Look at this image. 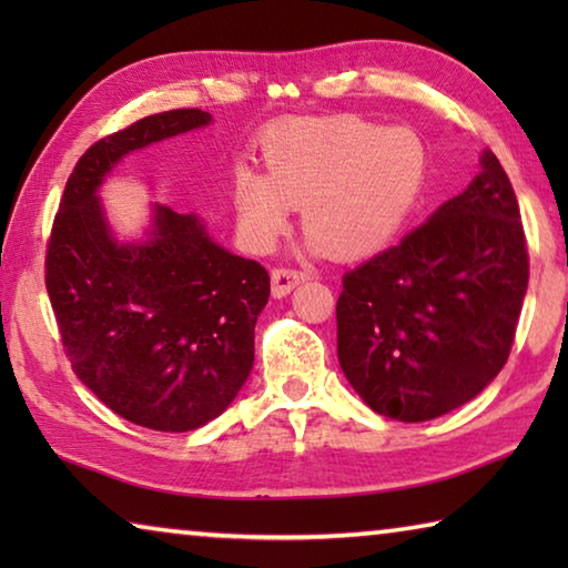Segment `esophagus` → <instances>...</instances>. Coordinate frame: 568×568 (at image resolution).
I'll return each mask as SVG.
<instances>
[{"label":"esophagus","instance_id":"esophagus-1","mask_svg":"<svg viewBox=\"0 0 568 568\" xmlns=\"http://www.w3.org/2000/svg\"><path fill=\"white\" fill-rule=\"evenodd\" d=\"M271 281H273V295L283 297L291 293L297 283L307 281V273L295 271V267H275V271L271 273Z\"/></svg>","mask_w":568,"mask_h":568}]
</instances>
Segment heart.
I'll list each match as a JSON object with an SVG mask.
<instances>
[{"mask_svg": "<svg viewBox=\"0 0 568 568\" xmlns=\"http://www.w3.org/2000/svg\"><path fill=\"white\" fill-rule=\"evenodd\" d=\"M265 172L233 178L237 230L253 250H271L303 205L313 250L363 257L386 247L416 207L428 150L410 128H383L355 114L277 122L261 142Z\"/></svg>", "mask_w": 568, "mask_h": 568, "instance_id": "obj_1", "label": "heart"}]
</instances>
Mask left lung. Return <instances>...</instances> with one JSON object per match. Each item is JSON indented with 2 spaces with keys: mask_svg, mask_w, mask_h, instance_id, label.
I'll return each instance as SVG.
<instances>
[{
  "mask_svg": "<svg viewBox=\"0 0 568 568\" xmlns=\"http://www.w3.org/2000/svg\"><path fill=\"white\" fill-rule=\"evenodd\" d=\"M528 250L511 180L491 150L426 223L343 275L338 361L386 418L420 423L476 398L511 353Z\"/></svg>",
  "mask_w": 568,
  "mask_h": 568,
  "instance_id": "8db88e82",
  "label": "left lung"
}]
</instances>
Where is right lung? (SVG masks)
Masks as SVG:
<instances>
[{"instance_id": "right-lung-1", "label": "right lung", "mask_w": 568, "mask_h": 568, "mask_svg": "<svg viewBox=\"0 0 568 568\" xmlns=\"http://www.w3.org/2000/svg\"><path fill=\"white\" fill-rule=\"evenodd\" d=\"M207 122L203 110H170L94 142L67 180L44 261L77 378L118 416L170 434L205 426L243 388L271 275L168 205H155L150 240L118 243L98 187L128 152Z\"/></svg>"}]
</instances>
